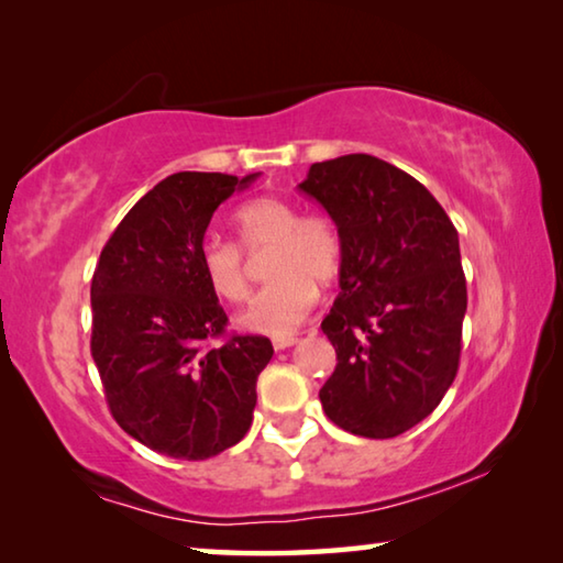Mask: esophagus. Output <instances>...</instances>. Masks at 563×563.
<instances>
[{
  "label": "esophagus",
  "instance_id": "esophagus-1",
  "mask_svg": "<svg viewBox=\"0 0 563 563\" xmlns=\"http://www.w3.org/2000/svg\"><path fill=\"white\" fill-rule=\"evenodd\" d=\"M295 342H298V338L295 335H280V338H273V347L275 350H288V347H292Z\"/></svg>",
  "mask_w": 563,
  "mask_h": 563
}]
</instances>
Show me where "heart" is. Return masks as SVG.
<instances>
[{
    "label": "heart",
    "instance_id": "1",
    "mask_svg": "<svg viewBox=\"0 0 563 563\" xmlns=\"http://www.w3.org/2000/svg\"><path fill=\"white\" fill-rule=\"evenodd\" d=\"M238 238L247 253L271 251L265 278L271 285L241 312L238 325L263 335H288L310 316L318 300L316 285H330L342 268V238L328 216H300L298 208L275 196L247 201L233 216ZM203 280L225 302L247 298V265L241 247L208 238L198 251Z\"/></svg>",
    "mask_w": 563,
    "mask_h": 563
}]
</instances>
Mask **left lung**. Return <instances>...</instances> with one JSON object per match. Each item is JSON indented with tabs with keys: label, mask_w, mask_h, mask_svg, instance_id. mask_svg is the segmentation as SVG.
Returning <instances> with one entry per match:
<instances>
[{
	"label": "left lung",
	"mask_w": 563,
	"mask_h": 563,
	"mask_svg": "<svg viewBox=\"0 0 563 563\" xmlns=\"http://www.w3.org/2000/svg\"><path fill=\"white\" fill-rule=\"evenodd\" d=\"M298 188L342 238L340 295L320 325L338 352L322 409L350 434L389 440L432 415L460 367V235L430 190L383 158L312 164Z\"/></svg>",
	"instance_id": "8db88e82"
}]
</instances>
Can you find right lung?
I'll use <instances>...</instances> for the list:
<instances>
[{"label":"right lung","instance_id":"1","mask_svg":"<svg viewBox=\"0 0 563 563\" xmlns=\"http://www.w3.org/2000/svg\"><path fill=\"white\" fill-rule=\"evenodd\" d=\"M258 176L164 178L123 216L93 271L91 357L111 415L174 460H208L243 440L273 357L261 335L206 347L228 318L198 265L216 208Z\"/></svg>","mask_w":563,"mask_h":563}]
</instances>
